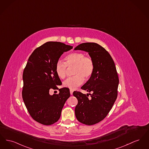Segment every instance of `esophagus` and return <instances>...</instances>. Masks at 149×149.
I'll return each instance as SVG.
<instances>
[{
    "mask_svg": "<svg viewBox=\"0 0 149 149\" xmlns=\"http://www.w3.org/2000/svg\"><path fill=\"white\" fill-rule=\"evenodd\" d=\"M70 95H72V93H73V90H72V89H70Z\"/></svg>",
    "mask_w": 149,
    "mask_h": 149,
    "instance_id": "obj_1",
    "label": "esophagus"
}]
</instances>
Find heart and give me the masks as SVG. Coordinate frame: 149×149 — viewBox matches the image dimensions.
I'll list each match as a JSON object with an SVG mask.
<instances>
[{"mask_svg": "<svg viewBox=\"0 0 149 149\" xmlns=\"http://www.w3.org/2000/svg\"><path fill=\"white\" fill-rule=\"evenodd\" d=\"M65 63L61 61L56 62L54 69L56 75L60 79H64L67 74L68 68H74L73 74L74 76L66 79L63 83L65 87L75 89L84 82V78L89 79L94 71L95 65L92 59L85 56L81 52H74L68 54Z\"/></svg>", "mask_w": 149, "mask_h": 149, "instance_id": "heart-1", "label": "heart"}]
</instances>
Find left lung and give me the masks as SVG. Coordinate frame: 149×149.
Returning <instances> with one entry per match:
<instances>
[{"label": "left lung", "mask_w": 149, "mask_h": 149, "mask_svg": "<svg viewBox=\"0 0 149 149\" xmlns=\"http://www.w3.org/2000/svg\"><path fill=\"white\" fill-rule=\"evenodd\" d=\"M75 50L87 52L93 61V74L81 89L91 95L74 91L78 99L75 114L79 122L91 125L102 120L109 114L118 96L119 78L114 61L110 54L99 44L84 43Z\"/></svg>", "instance_id": "8db88e82"}]
</instances>
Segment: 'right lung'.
<instances>
[{"mask_svg": "<svg viewBox=\"0 0 149 149\" xmlns=\"http://www.w3.org/2000/svg\"><path fill=\"white\" fill-rule=\"evenodd\" d=\"M72 46L48 42L36 48L29 58L23 72L22 96L32 118L45 125L57 122L63 105L70 97L69 89H59L58 94L49 95V89H58L62 84L54 66L65 52Z\"/></svg>", "mask_w": 149, "mask_h": 149, "instance_id": "right-lung-1", "label": "right lung"}]
</instances>
